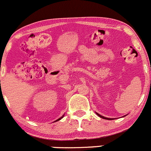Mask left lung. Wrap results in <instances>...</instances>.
<instances>
[{"instance_id": "obj_1", "label": "left lung", "mask_w": 151, "mask_h": 151, "mask_svg": "<svg viewBox=\"0 0 151 151\" xmlns=\"http://www.w3.org/2000/svg\"><path fill=\"white\" fill-rule=\"evenodd\" d=\"M97 115L99 116V117H100L101 118H103V119H106V120H112V118H108V117H103V116H102V115H100V114H98V113H97Z\"/></svg>"}]
</instances>
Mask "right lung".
<instances>
[{
  "instance_id": "right-lung-1",
  "label": "right lung",
  "mask_w": 151,
  "mask_h": 151,
  "mask_svg": "<svg viewBox=\"0 0 151 151\" xmlns=\"http://www.w3.org/2000/svg\"><path fill=\"white\" fill-rule=\"evenodd\" d=\"M64 115H62V117H60V118H59V119H58V120H56V121H59V120H61V119H62V118H63V117H64Z\"/></svg>"
}]
</instances>
